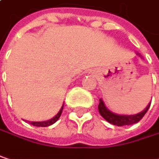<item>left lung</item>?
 <instances>
[{
	"label": "left lung",
	"mask_w": 159,
	"mask_h": 159,
	"mask_svg": "<svg viewBox=\"0 0 159 159\" xmlns=\"http://www.w3.org/2000/svg\"><path fill=\"white\" fill-rule=\"evenodd\" d=\"M138 55L141 56L140 54H138ZM150 104H151V102L146 106V108L143 111H141V112H139L137 114L120 115V114H116V113L110 111L105 106V103L102 100V98H100L99 99V104H98V111H99L100 115L111 124L117 125V126H124V125H131V124H134V123L138 122L144 116V114L147 112L149 107H150Z\"/></svg>",
	"instance_id": "1"
}]
</instances>
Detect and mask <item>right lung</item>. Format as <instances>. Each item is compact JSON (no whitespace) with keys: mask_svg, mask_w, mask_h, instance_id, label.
Here are the masks:
<instances>
[{"mask_svg":"<svg viewBox=\"0 0 159 159\" xmlns=\"http://www.w3.org/2000/svg\"><path fill=\"white\" fill-rule=\"evenodd\" d=\"M63 106H64V105H62L61 108V110H60V111H59L52 119H50V120H44V121H28V122H29L30 124L34 125V126H37V127H48L49 125H52V124L55 123V122L59 120V118L61 117V112H62V110H63Z\"/></svg>","mask_w":159,"mask_h":159,"instance_id":"right-lung-1","label":"right lung"}]
</instances>
